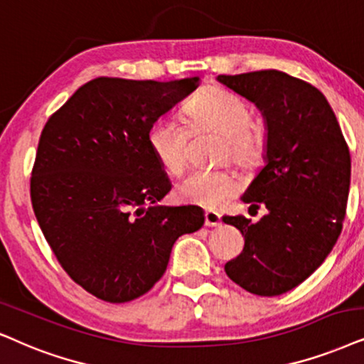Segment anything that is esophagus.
<instances>
[{
  "label": "esophagus",
  "mask_w": 364,
  "mask_h": 364,
  "mask_svg": "<svg viewBox=\"0 0 364 364\" xmlns=\"http://www.w3.org/2000/svg\"><path fill=\"white\" fill-rule=\"evenodd\" d=\"M205 225L206 227H218L222 225V216L220 213H216L213 210H206L205 211Z\"/></svg>",
  "instance_id": "obj_1"
}]
</instances>
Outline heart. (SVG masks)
<instances>
[{
  "label": "heart",
  "instance_id": "1",
  "mask_svg": "<svg viewBox=\"0 0 364 364\" xmlns=\"http://www.w3.org/2000/svg\"><path fill=\"white\" fill-rule=\"evenodd\" d=\"M183 112L190 131H213L223 137L222 161L228 159L238 168H252L260 161L265 148L264 131L252 121L250 109L237 95L220 87H208L188 100ZM190 131L173 116L156 119L149 127V148L169 174H179L186 166ZM238 188V179L225 169H193L178 183L174 193L183 203L218 208L237 195Z\"/></svg>",
  "mask_w": 364,
  "mask_h": 364
}]
</instances>
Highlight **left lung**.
Listing matches in <instances>:
<instances>
[{
  "label": "left lung",
  "mask_w": 364,
  "mask_h": 364,
  "mask_svg": "<svg viewBox=\"0 0 364 364\" xmlns=\"http://www.w3.org/2000/svg\"><path fill=\"white\" fill-rule=\"evenodd\" d=\"M252 100L267 122L265 166L242 200L269 213L250 223L223 216L245 238L225 264L233 282L255 296H280L302 284L326 260L343 230L351 158L328 100L314 85L280 70L218 75Z\"/></svg>",
  "instance_id": "left-lung-1"
}]
</instances>
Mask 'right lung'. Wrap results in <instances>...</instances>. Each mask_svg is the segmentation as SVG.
Instances as JSON below:
<instances>
[{"instance_id":"1","label":"right lung","mask_w":364,"mask_h":364,"mask_svg":"<svg viewBox=\"0 0 364 364\" xmlns=\"http://www.w3.org/2000/svg\"><path fill=\"white\" fill-rule=\"evenodd\" d=\"M198 85V77H99L41 131L30 179L35 216L62 269L105 302L148 292L163 277L174 242L203 227L198 206L156 205L171 183L148 142L156 119Z\"/></svg>"}]
</instances>
